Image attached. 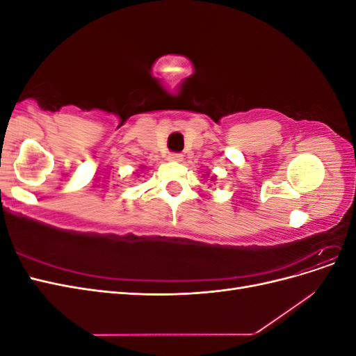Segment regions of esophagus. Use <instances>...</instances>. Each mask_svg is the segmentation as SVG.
Returning <instances> with one entry per match:
<instances>
[{
  "instance_id": "esophagus-1",
  "label": "esophagus",
  "mask_w": 356,
  "mask_h": 356,
  "mask_svg": "<svg viewBox=\"0 0 356 356\" xmlns=\"http://www.w3.org/2000/svg\"><path fill=\"white\" fill-rule=\"evenodd\" d=\"M168 159L172 160V161H181L182 160V154L181 153H170L168 156Z\"/></svg>"
}]
</instances>
